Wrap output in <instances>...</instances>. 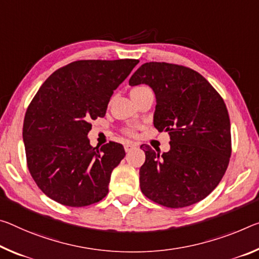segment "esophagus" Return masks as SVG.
<instances>
[{"mask_svg":"<svg viewBox=\"0 0 259 259\" xmlns=\"http://www.w3.org/2000/svg\"><path fill=\"white\" fill-rule=\"evenodd\" d=\"M135 147H136V144H134V143H125L124 144V150L125 152H130L131 150H134Z\"/></svg>","mask_w":259,"mask_h":259,"instance_id":"esophagus-1","label":"esophagus"}]
</instances>
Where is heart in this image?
<instances>
[{
  "instance_id": "1",
  "label": "heart",
  "mask_w": 259,
  "mask_h": 259,
  "mask_svg": "<svg viewBox=\"0 0 259 259\" xmlns=\"http://www.w3.org/2000/svg\"><path fill=\"white\" fill-rule=\"evenodd\" d=\"M149 90H151V89L147 88L146 85H138V86H135V88L131 89L130 94H131V97H133V96H136V94H138V93L149 91ZM124 133L126 135H129V136H135V135H136V128H128L124 130Z\"/></svg>"
}]
</instances>
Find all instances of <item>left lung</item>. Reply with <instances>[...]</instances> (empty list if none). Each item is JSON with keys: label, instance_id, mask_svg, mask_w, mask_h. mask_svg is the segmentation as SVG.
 I'll use <instances>...</instances> for the list:
<instances>
[{"label": "left lung", "instance_id": "left-lung-1", "mask_svg": "<svg viewBox=\"0 0 259 259\" xmlns=\"http://www.w3.org/2000/svg\"><path fill=\"white\" fill-rule=\"evenodd\" d=\"M129 84L152 88L157 98L153 124L170 137V150L161 155L141 146L146 157L139 169L142 192L170 208L200 202L221 181L232 154L224 99L200 73L173 63H144Z\"/></svg>", "mask_w": 259, "mask_h": 259}]
</instances>
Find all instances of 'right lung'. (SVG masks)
<instances>
[{
    "instance_id": "1",
    "label": "right lung",
    "mask_w": 259,
    "mask_h": 259,
    "mask_svg": "<svg viewBox=\"0 0 259 259\" xmlns=\"http://www.w3.org/2000/svg\"><path fill=\"white\" fill-rule=\"evenodd\" d=\"M138 62L75 61L41 85L25 113L23 141L30 174L49 198L83 207L107 196L110 175L125 152L115 142L92 147L88 134Z\"/></svg>"
}]
</instances>
